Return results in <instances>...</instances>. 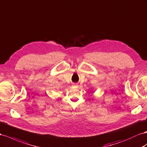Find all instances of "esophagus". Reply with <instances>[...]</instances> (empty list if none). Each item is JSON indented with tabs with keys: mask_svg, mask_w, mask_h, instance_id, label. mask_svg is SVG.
<instances>
[{
	"mask_svg": "<svg viewBox=\"0 0 147 147\" xmlns=\"http://www.w3.org/2000/svg\"><path fill=\"white\" fill-rule=\"evenodd\" d=\"M74 86H78V85L77 84V83H75V84L74 85Z\"/></svg>",
	"mask_w": 147,
	"mask_h": 147,
	"instance_id": "esophagus-1",
	"label": "esophagus"
}]
</instances>
